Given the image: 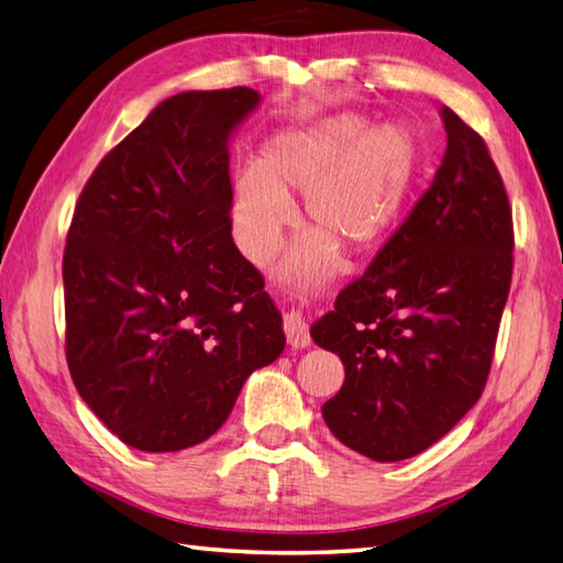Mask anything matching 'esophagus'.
I'll use <instances>...</instances> for the list:
<instances>
[{
    "label": "esophagus",
    "instance_id": "34e87169",
    "mask_svg": "<svg viewBox=\"0 0 563 563\" xmlns=\"http://www.w3.org/2000/svg\"><path fill=\"white\" fill-rule=\"evenodd\" d=\"M284 332L286 340H289L291 350H306L311 345V335H308V325L303 316L298 311H289L284 316Z\"/></svg>",
    "mask_w": 563,
    "mask_h": 563
}]
</instances>
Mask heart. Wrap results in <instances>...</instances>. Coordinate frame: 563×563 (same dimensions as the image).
Masks as SVG:
<instances>
[{"label": "heart", "mask_w": 563, "mask_h": 563, "mask_svg": "<svg viewBox=\"0 0 563 563\" xmlns=\"http://www.w3.org/2000/svg\"><path fill=\"white\" fill-rule=\"evenodd\" d=\"M422 169V143L408 123L372 125L362 113H335L284 129L260 147L257 165L238 169L231 225L238 247L255 265L277 252L296 221L303 194L313 225L282 265V277L308 282L335 267L340 245L366 252L382 245L404 216Z\"/></svg>", "instance_id": "1"}]
</instances>
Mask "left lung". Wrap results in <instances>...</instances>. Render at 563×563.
<instances>
[{
    "label": "left lung",
    "mask_w": 563,
    "mask_h": 563,
    "mask_svg": "<svg viewBox=\"0 0 563 563\" xmlns=\"http://www.w3.org/2000/svg\"><path fill=\"white\" fill-rule=\"evenodd\" d=\"M446 151L430 189L335 308L311 325L345 364L323 406L335 438L374 462L442 440L490 372L512 277V213L484 137L442 109Z\"/></svg>",
    "instance_id": "obj_1"
}]
</instances>
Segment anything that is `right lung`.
<instances>
[{
	"label": "right lung",
	"instance_id": "1",
	"mask_svg": "<svg viewBox=\"0 0 563 563\" xmlns=\"http://www.w3.org/2000/svg\"><path fill=\"white\" fill-rule=\"evenodd\" d=\"M250 87L179 91L101 159L63 257L65 352L91 412L141 452H179L231 416L286 345L231 235V137Z\"/></svg>",
	"mask_w": 563,
	"mask_h": 563
}]
</instances>
